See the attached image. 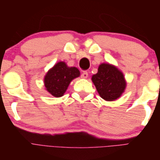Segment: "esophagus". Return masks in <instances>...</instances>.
<instances>
[{
	"instance_id": "obj_1",
	"label": "esophagus",
	"mask_w": 160,
	"mask_h": 160,
	"mask_svg": "<svg viewBox=\"0 0 160 160\" xmlns=\"http://www.w3.org/2000/svg\"><path fill=\"white\" fill-rule=\"evenodd\" d=\"M81 77L82 78H88V73L87 71H83L81 74Z\"/></svg>"
}]
</instances>
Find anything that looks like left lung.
<instances>
[{
    "mask_svg": "<svg viewBox=\"0 0 160 160\" xmlns=\"http://www.w3.org/2000/svg\"><path fill=\"white\" fill-rule=\"evenodd\" d=\"M92 82L102 98L114 101L122 95L126 89L123 73L116 66L108 63H102L98 73L92 76Z\"/></svg>",
    "mask_w": 160,
    "mask_h": 160,
    "instance_id": "left-lung-1",
    "label": "left lung"
}]
</instances>
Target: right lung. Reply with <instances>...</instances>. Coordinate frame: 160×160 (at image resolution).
<instances>
[{
  "instance_id": "add662e5",
  "label": "right lung",
  "mask_w": 160,
  "mask_h": 160,
  "mask_svg": "<svg viewBox=\"0 0 160 160\" xmlns=\"http://www.w3.org/2000/svg\"><path fill=\"white\" fill-rule=\"evenodd\" d=\"M80 76L76 67H69L64 62L55 64L44 78L46 90L53 97H62L67 90L70 82Z\"/></svg>"
}]
</instances>
